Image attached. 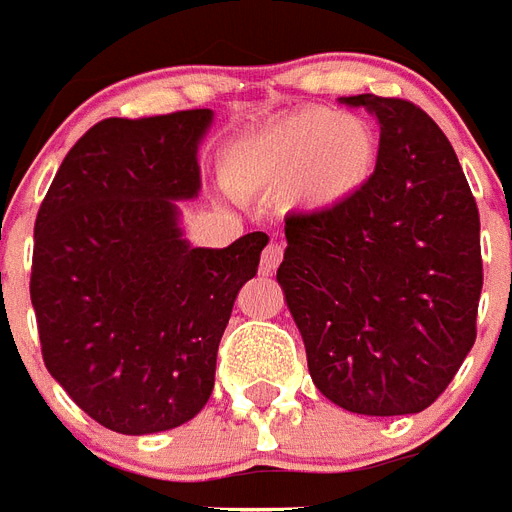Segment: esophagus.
<instances>
[{
  "label": "esophagus",
  "instance_id": "esophagus-1",
  "mask_svg": "<svg viewBox=\"0 0 512 512\" xmlns=\"http://www.w3.org/2000/svg\"><path fill=\"white\" fill-rule=\"evenodd\" d=\"M282 261V245L280 243H269L261 253V272L264 275H272L277 267H280Z\"/></svg>",
  "mask_w": 512,
  "mask_h": 512
}]
</instances>
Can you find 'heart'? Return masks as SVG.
<instances>
[{"mask_svg":"<svg viewBox=\"0 0 512 512\" xmlns=\"http://www.w3.org/2000/svg\"><path fill=\"white\" fill-rule=\"evenodd\" d=\"M375 163L378 137L367 121L330 108H304L237 140L222 174L237 195L285 190L293 208L322 214L357 198Z\"/></svg>","mask_w":512,"mask_h":512,"instance_id":"obj_1","label":"heart"}]
</instances>
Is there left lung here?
Masks as SVG:
<instances>
[{
  "label": "left lung",
  "instance_id": "left-lung-1",
  "mask_svg": "<svg viewBox=\"0 0 512 512\" xmlns=\"http://www.w3.org/2000/svg\"><path fill=\"white\" fill-rule=\"evenodd\" d=\"M380 126L357 198L285 219V293L322 396L357 415H415L476 341L484 267L478 208L436 121L407 100L357 94Z\"/></svg>",
  "mask_w": 512,
  "mask_h": 512
}]
</instances>
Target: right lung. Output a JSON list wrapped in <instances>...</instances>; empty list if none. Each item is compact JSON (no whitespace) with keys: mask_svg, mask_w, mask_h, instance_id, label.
Segmentation results:
<instances>
[{"mask_svg":"<svg viewBox=\"0 0 512 512\" xmlns=\"http://www.w3.org/2000/svg\"><path fill=\"white\" fill-rule=\"evenodd\" d=\"M214 110L105 118L60 163L34 227L31 304L49 375L126 436L206 407L237 290L269 237L195 248L177 200L198 198Z\"/></svg>","mask_w":512,"mask_h":512,"instance_id":"add662e5","label":"right lung"}]
</instances>
